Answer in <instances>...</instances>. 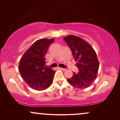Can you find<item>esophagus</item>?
Segmentation results:
<instances>
[{
  "mask_svg": "<svg viewBox=\"0 0 120 120\" xmlns=\"http://www.w3.org/2000/svg\"><path fill=\"white\" fill-rule=\"evenodd\" d=\"M60 69H61V70H62V71H67V69H65V68H60Z\"/></svg>",
  "mask_w": 120,
  "mask_h": 120,
  "instance_id": "1",
  "label": "esophagus"
}]
</instances>
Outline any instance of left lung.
<instances>
[{
	"instance_id": "1",
	"label": "left lung",
	"mask_w": 120,
	"mask_h": 120,
	"mask_svg": "<svg viewBox=\"0 0 120 120\" xmlns=\"http://www.w3.org/2000/svg\"><path fill=\"white\" fill-rule=\"evenodd\" d=\"M64 40L71 49L78 69L77 73H73L67 81L74 87L86 89L91 85L97 75L99 63L96 52L90 44L79 37L68 35Z\"/></svg>"
}]
</instances>
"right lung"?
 <instances>
[{
    "label": "right lung",
    "mask_w": 120,
    "mask_h": 120,
    "mask_svg": "<svg viewBox=\"0 0 120 120\" xmlns=\"http://www.w3.org/2000/svg\"><path fill=\"white\" fill-rule=\"evenodd\" d=\"M53 39H41L35 42L21 58L19 71L30 87L43 90L52 85L55 71L46 67L45 55Z\"/></svg>",
    "instance_id": "right-lung-1"
}]
</instances>
